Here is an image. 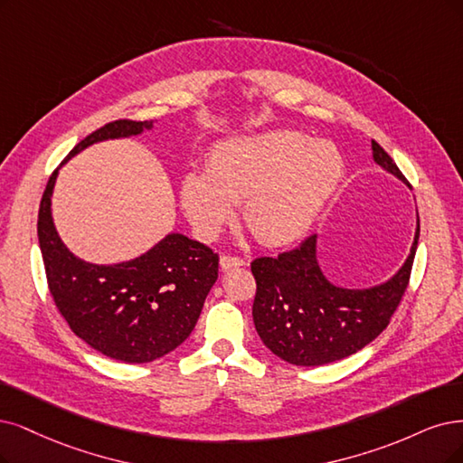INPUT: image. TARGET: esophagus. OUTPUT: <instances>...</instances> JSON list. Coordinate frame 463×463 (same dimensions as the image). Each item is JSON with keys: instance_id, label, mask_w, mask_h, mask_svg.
Returning a JSON list of instances; mask_svg holds the SVG:
<instances>
[{"instance_id": "esophagus-1", "label": "esophagus", "mask_w": 463, "mask_h": 463, "mask_svg": "<svg viewBox=\"0 0 463 463\" xmlns=\"http://www.w3.org/2000/svg\"><path fill=\"white\" fill-rule=\"evenodd\" d=\"M219 265H221L222 270H231V269H236V267H244L246 261L242 258H232V255H221Z\"/></svg>"}]
</instances>
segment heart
<instances>
[{"label": "heart", "mask_w": 463, "mask_h": 463, "mask_svg": "<svg viewBox=\"0 0 463 463\" xmlns=\"http://www.w3.org/2000/svg\"><path fill=\"white\" fill-rule=\"evenodd\" d=\"M344 156L328 141L298 131L242 135L219 143L208 169L181 181V205L202 238H213L244 200V221L267 246L296 242L344 179Z\"/></svg>", "instance_id": "obj_1"}]
</instances>
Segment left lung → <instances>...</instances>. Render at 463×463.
<instances>
[{"instance_id":"obj_1","label":"left lung","mask_w":463,"mask_h":463,"mask_svg":"<svg viewBox=\"0 0 463 463\" xmlns=\"http://www.w3.org/2000/svg\"><path fill=\"white\" fill-rule=\"evenodd\" d=\"M372 156L387 174L406 183L389 154L372 141ZM420 217L412 248L402 267L382 284L344 288L334 284L318 263L313 234L279 258L251 263L258 282L253 324L267 349L296 366H322L347 358L378 337L399 307L412 270Z\"/></svg>"}]
</instances>
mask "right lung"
<instances>
[{
	"label": "right lung",
	"mask_w": 463,
	"mask_h": 463,
	"mask_svg": "<svg viewBox=\"0 0 463 463\" xmlns=\"http://www.w3.org/2000/svg\"><path fill=\"white\" fill-rule=\"evenodd\" d=\"M156 119H116L80 141L61 167L88 146L150 131ZM53 171L42 196L38 241L49 292L72 332L95 351L129 364L152 363L191 335L217 280L219 258L208 246L169 232L139 258L97 265L80 260L57 232L51 198Z\"/></svg>",
	"instance_id": "obj_1"
}]
</instances>
